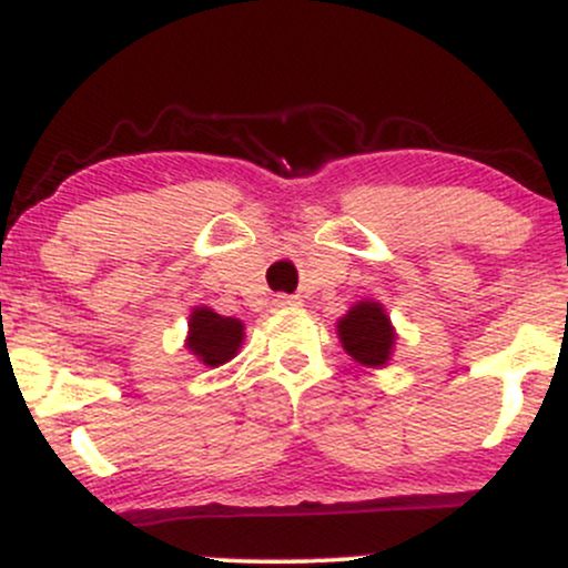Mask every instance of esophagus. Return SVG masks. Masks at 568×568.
<instances>
[{"instance_id": "esophagus-1", "label": "esophagus", "mask_w": 568, "mask_h": 568, "mask_svg": "<svg viewBox=\"0 0 568 568\" xmlns=\"http://www.w3.org/2000/svg\"><path fill=\"white\" fill-rule=\"evenodd\" d=\"M272 304L283 310V306H298V304H302V298H298V296H288V293H277L275 302H272Z\"/></svg>"}]
</instances>
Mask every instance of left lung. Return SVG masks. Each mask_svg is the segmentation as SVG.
Listing matches in <instances>:
<instances>
[{
    "label": "left lung",
    "instance_id": "left-lung-1",
    "mask_svg": "<svg viewBox=\"0 0 568 568\" xmlns=\"http://www.w3.org/2000/svg\"><path fill=\"white\" fill-rule=\"evenodd\" d=\"M338 338L344 349L363 366H384L393 352L395 334L382 304L361 302L338 321Z\"/></svg>",
    "mask_w": 568,
    "mask_h": 568
}]
</instances>
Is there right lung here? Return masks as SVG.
<instances>
[{
	"label": "right lung",
	"mask_w": 568,
	"mask_h": 568,
	"mask_svg": "<svg viewBox=\"0 0 568 568\" xmlns=\"http://www.w3.org/2000/svg\"><path fill=\"white\" fill-rule=\"evenodd\" d=\"M243 323L234 317H221L207 306H197L189 317L186 347L200 357L205 366H221L237 355L243 344Z\"/></svg>",
	"instance_id": "1"
}]
</instances>
